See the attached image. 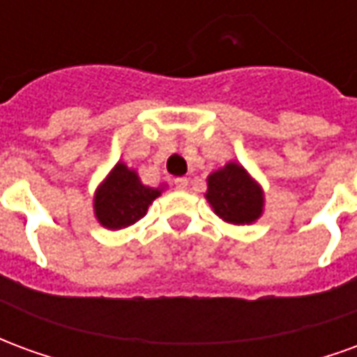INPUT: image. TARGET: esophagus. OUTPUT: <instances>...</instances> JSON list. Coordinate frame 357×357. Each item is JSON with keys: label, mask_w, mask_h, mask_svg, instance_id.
Wrapping results in <instances>:
<instances>
[{"label": "esophagus", "mask_w": 357, "mask_h": 357, "mask_svg": "<svg viewBox=\"0 0 357 357\" xmlns=\"http://www.w3.org/2000/svg\"><path fill=\"white\" fill-rule=\"evenodd\" d=\"M174 185H176V189H187V185H189V179L187 178H178V179H174Z\"/></svg>", "instance_id": "1"}]
</instances>
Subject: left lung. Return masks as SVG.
I'll list each match as a JSON object with an SVG mask.
<instances>
[{"label": "left lung", "mask_w": 357, "mask_h": 357, "mask_svg": "<svg viewBox=\"0 0 357 357\" xmlns=\"http://www.w3.org/2000/svg\"><path fill=\"white\" fill-rule=\"evenodd\" d=\"M206 199L218 216L229 224H250L262 214V189L250 179L243 166L235 162L208 176Z\"/></svg>", "instance_id": "obj_1"}]
</instances>
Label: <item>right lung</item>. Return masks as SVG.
<instances>
[{"label":"right lung","instance_id":"right-lung-1","mask_svg":"<svg viewBox=\"0 0 357 357\" xmlns=\"http://www.w3.org/2000/svg\"><path fill=\"white\" fill-rule=\"evenodd\" d=\"M158 195V189L143 185L137 174L120 162L95 195V216L109 229H122L145 216Z\"/></svg>","mask_w":357,"mask_h":357}]
</instances>
